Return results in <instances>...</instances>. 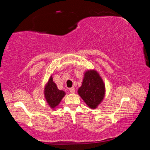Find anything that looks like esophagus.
<instances>
[{
	"instance_id": "34e87169",
	"label": "esophagus",
	"mask_w": 150,
	"mask_h": 150,
	"mask_svg": "<svg viewBox=\"0 0 150 150\" xmlns=\"http://www.w3.org/2000/svg\"><path fill=\"white\" fill-rule=\"evenodd\" d=\"M69 92H70V93H74L75 92V88H74V87H71V88H70V89H69Z\"/></svg>"
}]
</instances>
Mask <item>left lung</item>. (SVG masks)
<instances>
[{
    "label": "left lung",
    "instance_id": "8db88e82",
    "mask_svg": "<svg viewBox=\"0 0 150 150\" xmlns=\"http://www.w3.org/2000/svg\"><path fill=\"white\" fill-rule=\"evenodd\" d=\"M78 94L91 108H96L102 102L105 94V86L99 74L95 70L85 72Z\"/></svg>",
    "mask_w": 150,
    "mask_h": 150
}]
</instances>
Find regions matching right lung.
I'll list each match as a JSON object with an SVG mask.
<instances>
[{
  "mask_svg": "<svg viewBox=\"0 0 150 150\" xmlns=\"http://www.w3.org/2000/svg\"><path fill=\"white\" fill-rule=\"evenodd\" d=\"M65 95L64 91L58 89L57 85L53 81V78L51 76L44 88L45 98L48 105L51 108H55L60 103Z\"/></svg>",
  "mask_w": 150,
  "mask_h": 150,
  "instance_id": "obj_1",
  "label": "right lung"
}]
</instances>
